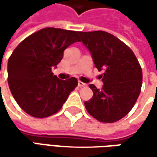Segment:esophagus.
Instances as JSON below:
<instances>
[{
    "label": "esophagus",
    "instance_id": "esophagus-1",
    "mask_svg": "<svg viewBox=\"0 0 157 157\" xmlns=\"http://www.w3.org/2000/svg\"><path fill=\"white\" fill-rule=\"evenodd\" d=\"M87 86L86 84L83 83V82L80 81V80L78 81V86H79V87H84V86Z\"/></svg>",
    "mask_w": 157,
    "mask_h": 157
}]
</instances>
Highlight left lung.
Instances as JSON below:
<instances>
[{
	"label": "left lung",
	"mask_w": 157,
	"mask_h": 157,
	"mask_svg": "<svg viewBox=\"0 0 157 157\" xmlns=\"http://www.w3.org/2000/svg\"><path fill=\"white\" fill-rule=\"evenodd\" d=\"M83 44L91 52L95 67L103 71L101 90L90 84L94 96L85 102L90 115L104 123L126 116L142 90V71L135 53L113 35L102 31L79 32Z\"/></svg>",
	"instance_id": "obj_1"
}]
</instances>
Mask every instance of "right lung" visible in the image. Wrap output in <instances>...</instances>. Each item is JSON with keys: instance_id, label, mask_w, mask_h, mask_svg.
Wrapping results in <instances>:
<instances>
[{"instance_id": "obj_1", "label": "right lung", "mask_w": 157, "mask_h": 157, "mask_svg": "<svg viewBox=\"0 0 157 157\" xmlns=\"http://www.w3.org/2000/svg\"><path fill=\"white\" fill-rule=\"evenodd\" d=\"M78 31L44 28L17 45L8 62L10 92L21 109L35 118H46L63 106L78 86L76 78L65 80L52 69L63 58V51L79 42Z\"/></svg>"}]
</instances>
